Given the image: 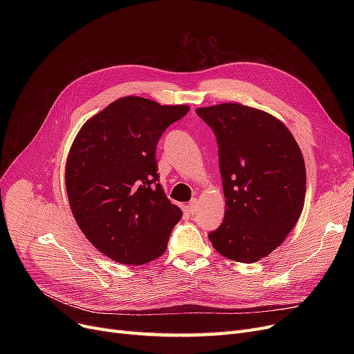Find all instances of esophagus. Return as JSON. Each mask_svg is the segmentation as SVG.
<instances>
[{
	"mask_svg": "<svg viewBox=\"0 0 354 354\" xmlns=\"http://www.w3.org/2000/svg\"><path fill=\"white\" fill-rule=\"evenodd\" d=\"M187 209H188V212H189L191 215H195V214H196V211H198V199H196V198H194V199L188 203Z\"/></svg>",
	"mask_w": 354,
	"mask_h": 354,
	"instance_id": "obj_1",
	"label": "esophagus"
}]
</instances>
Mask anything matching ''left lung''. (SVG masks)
I'll return each mask as SVG.
<instances>
[{"label": "left lung", "instance_id": "8db88e82", "mask_svg": "<svg viewBox=\"0 0 354 354\" xmlns=\"http://www.w3.org/2000/svg\"><path fill=\"white\" fill-rule=\"evenodd\" d=\"M216 138L225 216L209 232L214 248L251 264L280 247L299 221L306 165L290 130L266 111L238 103L196 109Z\"/></svg>", "mask_w": 354, "mask_h": 354}]
</instances>
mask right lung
Here are the masks:
<instances>
[{"mask_svg": "<svg viewBox=\"0 0 354 354\" xmlns=\"http://www.w3.org/2000/svg\"><path fill=\"white\" fill-rule=\"evenodd\" d=\"M188 111L127 96L87 120L74 139L66 165L71 212L110 259L142 266L166 251L182 211L158 183L156 146Z\"/></svg>", "mask_w": 354, "mask_h": 354, "instance_id": "obj_1", "label": "right lung"}]
</instances>
